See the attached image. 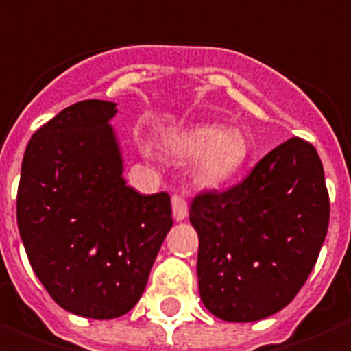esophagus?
Returning <instances> with one entry per match:
<instances>
[{
  "mask_svg": "<svg viewBox=\"0 0 351 351\" xmlns=\"http://www.w3.org/2000/svg\"><path fill=\"white\" fill-rule=\"evenodd\" d=\"M171 204H173V215H175L176 221H182L184 217L188 215V201L182 195L175 193L171 197Z\"/></svg>",
  "mask_w": 351,
  "mask_h": 351,
  "instance_id": "34e87169",
  "label": "esophagus"
}]
</instances>
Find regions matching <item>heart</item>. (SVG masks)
Masks as SVG:
<instances>
[{"instance_id":"heart-1","label":"heart","mask_w":351,"mask_h":351,"mask_svg":"<svg viewBox=\"0 0 351 351\" xmlns=\"http://www.w3.org/2000/svg\"><path fill=\"white\" fill-rule=\"evenodd\" d=\"M169 152L178 160H195L202 182L217 184L238 171L245 156L247 143L236 130L219 126H199L169 141Z\"/></svg>"}]
</instances>
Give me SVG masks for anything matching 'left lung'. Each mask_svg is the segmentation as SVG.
<instances>
[{"label":"left lung","instance_id":"8db88e82","mask_svg":"<svg viewBox=\"0 0 351 351\" xmlns=\"http://www.w3.org/2000/svg\"><path fill=\"white\" fill-rule=\"evenodd\" d=\"M197 275L204 307L227 322H255L294 300L320 255L329 193L320 156L290 137L225 191L193 197Z\"/></svg>","mask_w":351,"mask_h":351}]
</instances>
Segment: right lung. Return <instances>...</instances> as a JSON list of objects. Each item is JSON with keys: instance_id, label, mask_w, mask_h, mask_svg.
<instances>
[{"instance_id": "obj_1", "label": "right lung", "mask_w": 351, "mask_h": 351, "mask_svg": "<svg viewBox=\"0 0 351 351\" xmlns=\"http://www.w3.org/2000/svg\"><path fill=\"white\" fill-rule=\"evenodd\" d=\"M115 104L83 100L33 134L23 154L16 219L38 281L69 313L111 320L134 308L173 227L165 191L126 186Z\"/></svg>"}]
</instances>
